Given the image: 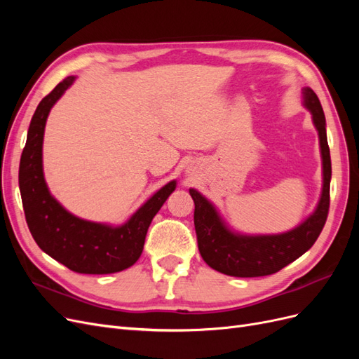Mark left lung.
I'll return each mask as SVG.
<instances>
[{
	"instance_id": "left-lung-1",
	"label": "left lung",
	"mask_w": 359,
	"mask_h": 359,
	"mask_svg": "<svg viewBox=\"0 0 359 359\" xmlns=\"http://www.w3.org/2000/svg\"><path fill=\"white\" fill-rule=\"evenodd\" d=\"M304 104L313 115L320 139L323 163V189L316 211L293 231L280 235L247 236L232 233L223 224L214 206L196 190H190L194 201V229L202 259L212 269L232 277H264L274 274L307 252L316 243L330 211L331 156L325 130V115L316 93L304 88Z\"/></svg>"
}]
</instances>
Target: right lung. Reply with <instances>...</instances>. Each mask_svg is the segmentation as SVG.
<instances>
[{"label":"right lung","instance_id":"add662e5","mask_svg":"<svg viewBox=\"0 0 359 359\" xmlns=\"http://www.w3.org/2000/svg\"><path fill=\"white\" fill-rule=\"evenodd\" d=\"M74 78L62 79L31 118L27 144L20 156L19 189L27 224L37 245L50 257L79 274H112L136 264L142 255L145 236L154 215L175 190L170 181L160 189L142 208L119 227L78 219L50 196L43 177L41 145L50 107Z\"/></svg>","mask_w":359,"mask_h":359}]
</instances>
